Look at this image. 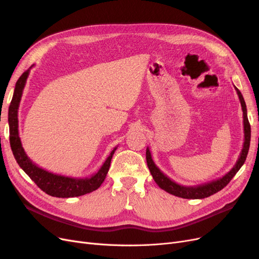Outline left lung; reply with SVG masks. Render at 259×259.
Instances as JSON below:
<instances>
[{"label":"left lung","instance_id":"obj_1","mask_svg":"<svg viewBox=\"0 0 259 259\" xmlns=\"http://www.w3.org/2000/svg\"><path fill=\"white\" fill-rule=\"evenodd\" d=\"M234 89L237 91V94L241 103L242 111H243V127H244V143H243L242 151L240 153L237 163L234 164V166L225 176H223L222 178H218L216 180H213V182H209L199 186H182V185L176 184L174 180L168 178L158 166L155 165L152 160L151 152L147 147V150H146L147 165L149 169H150V173L154 179V182L161 188V189L175 195V197H179L183 199H204L224 189V188L230 183V180L234 177V175L238 173L239 169L242 167L243 164H244L248 153L249 143H250V125L247 119L246 105H245L244 98H243L241 92L236 88V86H234Z\"/></svg>","mask_w":259,"mask_h":259}]
</instances>
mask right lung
Instances as JSON below:
<instances>
[{
	"instance_id": "right-lung-1",
	"label": "right lung",
	"mask_w": 259,
	"mask_h": 259,
	"mask_svg": "<svg viewBox=\"0 0 259 259\" xmlns=\"http://www.w3.org/2000/svg\"><path fill=\"white\" fill-rule=\"evenodd\" d=\"M32 67L33 66H31L27 71L23 72L16 82L13 99L9 109L10 143L15 159H16L18 165L33 180L36 186L45 193L52 195V197L74 198L95 191L104 183L109 167H110L112 155L116 150V147L109 154L97 173L85 178H75L51 173V171L37 166L35 163L30 160L25 150H23L18 132V108L23 89H25L30 70Z\"/></svg>"
}]
</instances>
